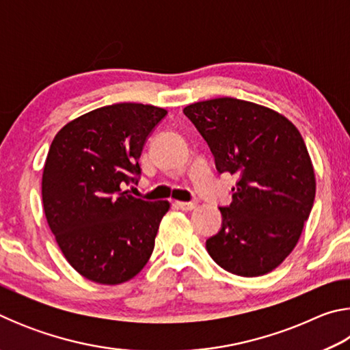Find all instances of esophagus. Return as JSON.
I'll list each match as a JSON object with an SVG mask.
<instances>
[{
  "mask_svg": "<svg viewBox=\"0 0 350 350\" xmlns=\"http://www.w3.org/2000/svg\"><path fill=\"white\" fill-rule=\"evenodd\" d=\"M176 206L177 208H180L183 211H191L198 206L196 202H176Z\"/></svg>",
  "mask_w": 350,
  "mask_h": 350,
  "instance_id": "1",
  "label": "esophagus"
}]
</instances>
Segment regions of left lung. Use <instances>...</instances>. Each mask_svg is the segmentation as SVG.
Returning a JSON list of instances; mask_svg holds the SVG:
<instances>
[{
    "label": "left lung",
    "instance_id": "8db88e82",
    "mask_svg": "<svg viewBox=\"0 0 350 350\" xmlns=\"http://www.w3.org/2000/svg\"><path fill=\"white\" fill-rule=\"evenodd\" d=\"M208 144L219 173L238 177L222 227L206 252L230 273L275 270L303 233L315 200V171L292 122L265 106L221 97L183 108Z\"/></svg>",
    "mask_w": 350,
    "mask_h": 350
}]
</instances>
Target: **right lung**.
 Segmentation results:
<instances>
[{
	"instance_id": "1",
	"label": "right lung",
	"mask_w": 350,
	"mask_h": 350,
	"mask_svg": "<svg viewBox=\"0 0 350 350\" xmlns=\"http://www.w3.org/2000/svg\"><path fill=\"white\" fill-rule=\"evenodd\" d=\"M163 108L116 103L64 125L47 152L44 215L68 262L86 280L116 286L145 267L168 200L148 202L123 191L137 182L144 145Z\"/></svg>"
}]
</instances>
